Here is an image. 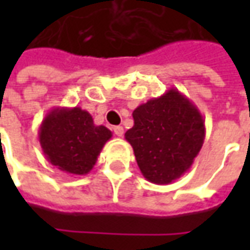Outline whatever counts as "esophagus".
<instances>
[{"mask_svg": "<svg viewBox=\"0 0 250 250\" xmlns=\"http://www.w3.org/2000/svg\"><path fill=\"white\" fill-rule=\"evenodd\" d=\"M114 132L116 136H123V134H125V130H123V127H122V125H115Z\"/></svg>", "mask_w": 250, "mask_h": 250, "instance_id": "obj_1", "label": "esophagus"}]
</instances>
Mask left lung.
<instances>
[{"label": "left lung", "mask_w": 250, "mask_h": 250, "mask_svg": "<svg viewBox=\"0 0 250 250\" xmlns=\"http://www.w3.org/2000/svg\"><path fill=\"white\" fill-rule=\"evenodd\" d=\"M134 125L125 134L143 177L168 185L191 167L205 141V120L197 105L170 88L132 112Z\"/></svg>", "instance_id": "8db88e82"}]
</instances>
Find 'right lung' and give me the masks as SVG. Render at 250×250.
<instances>
[{
  "label": "right lung",
  "mask_w": 250,
  "mask_h": 250,
  "mask_svg": "<svg viewBox=\"0 0 250 250\" xmlns=\"http://www.w3.org/2000/svg\"><path fill=\"white\" fill-rule=\"evenodd\" d=\"M112 132L93 123L91 114L80 107L51 109L42 120L39 141L49 162L72 175H85L95 166Z\"/></svg>",
  "instance_id": "right-lung-1"
}]
</instances>
